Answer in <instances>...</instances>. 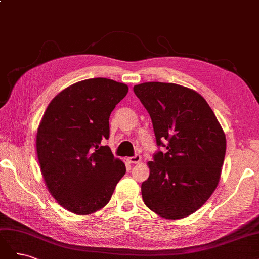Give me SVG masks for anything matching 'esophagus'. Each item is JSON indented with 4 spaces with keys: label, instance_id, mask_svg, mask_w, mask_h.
I'll use <instances>...</instances> for the list:
<instances>
[{
    "label": "esophagus",
    "instance_id": "esophagus-1",
    "mask_svg": "<svg viewBox=\"0 0 259 259\" xmlns=\"http://www.w3.org/2000/svg\"><path fill=\"white\" fill-rule=\"evenodd\" d=\"M127 161L130 163H132V164H137V163H139L140 161H142V158H140L139 154H136L134 156H131V158H128Z\"/></svg>",
    "mask_w": 259,
    "mask_h": 259
}]
</instances>
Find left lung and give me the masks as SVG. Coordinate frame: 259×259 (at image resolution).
Segmentation results:
<instances>
[{
	"label": "left lung",
	"instance_id": "left-lung-1",
	"mask_svg": "<svg viewBox=\"0 0 259 259\" xmlns=\"http://www.w3.org/2000/svg\"><path fill=\"white\" fill-rule=\"evenodd\" d=\"M134 92L151 116L156 145L166 148L147 163L150 174L142 184L143 200L163 218L189 216L219 183L226 153L224 130L206 100L191 89L147 82L135 85Z\"/></svg>",
	"mask_w": 259,
	"mask_h": 259
}]
</instances>
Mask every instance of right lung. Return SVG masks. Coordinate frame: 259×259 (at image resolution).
<instances>
[{
	"instance_id": "right-lung-1",
	"label": "right lung",
	"mask_w": 259,
	"mask_h": 259,
	"mask_svg": "<svg viewBox=\"0 0 259 259\" xmlns=\"http://www.w3.org/2000/svg\"><path fill=\"white\" fill-rule=\"evenodd\" d=\"M128 86L105 77L74 83L55 96L36 132V154L49 191L65 209L91 215L105 207L124 176L110 148L109 116Z\"/></svg>"
}]
</instances>
